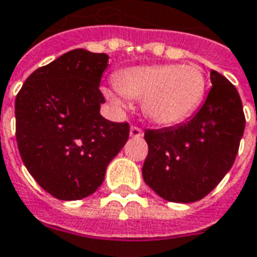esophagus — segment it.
<instances>
[{"instance_id": "34e87169", "label": "esophagus", "mask_w": 257, "mask_h": 257, "mask_svg": "<svg viewBox=\"0 0 257 257\" xmlns=\"http://www.w3.org/2000/svg\"><path fill=\"white\" fill-rule=\"evenodd\" d=\"M129 135H131V138H142L143 136V131L138 128V126H131Z\"/></svg>"}]
</instances>
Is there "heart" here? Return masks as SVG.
<instances>
[{
    "mask_svg": "<svg viewBox=\"0 0 257 257\" xmlns=\"http://www.w3.org/2000/svg\"><path fill=\"white\" fill-rule=\"evenodd\" d=\"M118 92L129 99L143 100V111L154 123L171 126L190 117L204 99L206 79L197 66L153 64L123 70L115 78ZM110 100L121 99L106 90Z\"/></svg>",
    "mask_w": 257,
    "mask_h": 257,
    "instance_id": "b5f03b06",
    "label": "heart"
}]
</instances>
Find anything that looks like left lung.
<instances>
[{"mask_svg":"<svg viewBox=\"0 0 257 257\" xmlns=\"http://www.w3.org/2000/svg\"><path fill=\"white\" fill-rule=\"evenodd\" d=\"M210 88L187 122L147 129L143 179L161 198L190 204L215 189L231 169L245 129L242 101L228 79L210 70Z\"/></svg>","mask_w":257,"mask_h":257,"instance_id":"obj_1","label":"left lung"}]
</instances>
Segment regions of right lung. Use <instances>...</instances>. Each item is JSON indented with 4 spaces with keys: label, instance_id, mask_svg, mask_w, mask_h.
Listing matches in <instances>:
<instances>
[{
    "label": "right lung",
    "instance_id": "right-lung-1",
    "mask_svg": "<svg viewBox=\"0 0 257 257\" xmlns=\"http://www.w3.org/2000/svg\"><path fill=\"white\" fill-rule=\"evenodd\" d=\"M106 53L74 49L37 68L15 100L16 142L36 182L63 201L100 187L107 165L129 138L128 122L100 115Z\"/></svg>",
    "mask_w": 257,
    "mask_h": 257
}]
</instances>
